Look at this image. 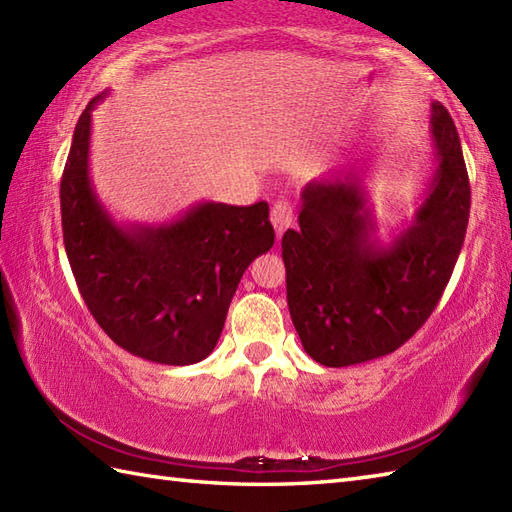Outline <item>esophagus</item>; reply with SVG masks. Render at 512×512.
Masks as SVG:
<instances>
[{"label":"esophagus","mask_w":512,"mask_h":512,"mask_svg":"<svg viewBox=\"0 0 512 512\" xmlns=\"http://www.w3.org/2000/svg\"><path fill=\"white\" fill-rule=\"evenodd\" d=\"M292 206L288 202H275L273 209H270V224H273V228L277 231V235H281L286 231V228L292 224Z\"/></svg>","instance_id":"esophagus-1"}]
</instances>
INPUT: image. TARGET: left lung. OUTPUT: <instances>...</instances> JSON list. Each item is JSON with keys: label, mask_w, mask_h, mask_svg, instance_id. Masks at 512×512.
I'll return each instance as SVG.
<instances>
[{"label": "left lung", "mask_w": 512, "mask_h": 512, "mask_svg": "<svg viewBox=\"0 0 512 512\" xmlns=\"http://www.w3.org/2000/svg\"><path fill=\"white\" fill-rule=\"evenodd\" d=\"M433 169L416 213L389 242L367 191V169L330 173L301 191L299 228L281 239L292 323L303 350L325 367L391 354L429 319L469 224L471 187L460 136L431 103Z\"/></svg>", "instance_id": "obj_1"}]
</instances>
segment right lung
Here are the masks:
<instances>
[{"mask_svg": "<svg viewBox=\"0 0 512 512\" xmlns=\"http://www.w3.org/2000/svg\"><path fill=\"white\" fill-rule=\"evenodd\" d=\"M74 127L61 178L63 244L92 317L129 354L193 365L220 339L228 306L255 257L275 244L268 204L198 202L167 222H118L90 173L92 110Z\"/></svg>", "mask_w": 512, "mask_h": 512, "instance_id": "add662e5", "label": "right lung"}]
</instances>
